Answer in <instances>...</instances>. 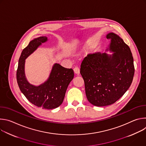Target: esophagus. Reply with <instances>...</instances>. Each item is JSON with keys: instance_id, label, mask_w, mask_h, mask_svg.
<instances>
[{"instance_id": "1", "label": "esophagus", "mask_w": 146, "mask_h": 146, "mask_svg": "<svg viewBox=\"0 0 146 146\" xmlns=\"http://www.w3.org/2000/svg\"><path fill=\"white\" fill-rule=\"evenodd\" d=\"M74 72L76 74H80V69L76 67L74 68Z\"/></svg>"}]
</instances>
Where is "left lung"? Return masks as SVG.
Masks as SVG:
<instances>
[{"mask_svg":"<svg viewBox=\"0 0 146 146\" xmlns=\"http://www.w3.org/2000/svg\"><path fill=\"white\" fill-rule=\"evenodd\" d=\"M106 37L110 40L107 50L113 53L90 54L80 68L87 99L96 106L110 105L118 100L131 86L135 73L129 46L114 33H108Z\"/></svg>","mask_w":146,"mask_h":146,"instance_id":"1","label":"left lung"}]
</instances>
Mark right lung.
<instances>
[{"instance_id":"obj_1","label":"right lung","mask_w":146,"mask_h":146,"mask_svg":"<svg viewBox=\"0 0 146 146\" xmlns=\"http://www.w3.org/2000/svg\"><path fill=\"white\" fill-rule=\"evenodd\" d=\"M47 40L46 36L35 38L23 50L18 60L17 80L21 91L33 105L42 109H52L63 102L67 88L74 77L73 70L55 64L48 80L38 86L31 84L25 74L26 58Z\"/></svg>"}]
</instances>
